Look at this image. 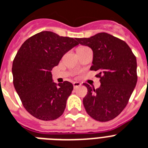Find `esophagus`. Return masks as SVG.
<instances>
[{
	"label": "esophagus",
	"instance_id": "1",
	"mask_svg": "<svg viewBox=\"0 0 148 148\" xmlns=\"http://www.w3.org/2000/svg\"><path fill=\"white\" fill-rule=\"evenodd\" d=\"M73 85H74V88H78V87H80V86L81 85V84L80 83V82H74V83H73Z\"/></svg>",
	"mask_w": 148,
	"mask_h": 148
}]
</instances>
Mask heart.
Here are the masks:
<instances>
[{
    "label": "heart",
    "mask_w": 148,
    "mask_h": 148,
    "mask_svg": "<svg viewBox=\"0 0 148 148\" xmlns=\"http://www.w3.org/2000/svg\"><path fill=\"white\" fill-rule=\"evenodd\" d=\"M86 47H78V49H77V51H78V50H81V49H82V48H85Z\"/></svg>",
    "instance_id": "obj_1"
}]
</instances>
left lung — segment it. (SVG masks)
I'll use <instances>...</instances> for the list:
<instances>
[{
    "mask_svg": "<svg viewBox=\"0 0 148 148\" xmlns=\"http://www.w3.org/2000/svg\"><path fill=\"white\" fill-rule=\"evenodd\" d=\"M78 44L93 51L91 71H98L101 86L94 89L88 84L83 99L86 111L96 121L105 122L121 113L138 81L137 59L124 40L108 33L88 38H77Z\"/></svg>",
    "mask_w": 148,
    "mask_h": 148,
    "instance_id": "left-lung-1",
    "label": "left lung"
}]
</instances>
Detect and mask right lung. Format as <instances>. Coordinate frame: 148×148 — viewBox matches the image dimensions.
<instances>
[{
	"label": "right lung",
	"mask_w": 148,
	"mask_h": 148,
	"mask_svg": "<svg viewBox=\"0 0 148 148\" xmlns=\"http://www.w3.org/2000/svg\"><path fill=\"white\" fill-rule=\"evenodd\" d=\"M78 45L74 38L41 31L17 51L12 65L14 86L24 108L36 118L53 121L63 114L74 87L68 81L54 83L51 71Z\"/></svg>",
	"instance_id": "add662e5"
}]
</instances>
